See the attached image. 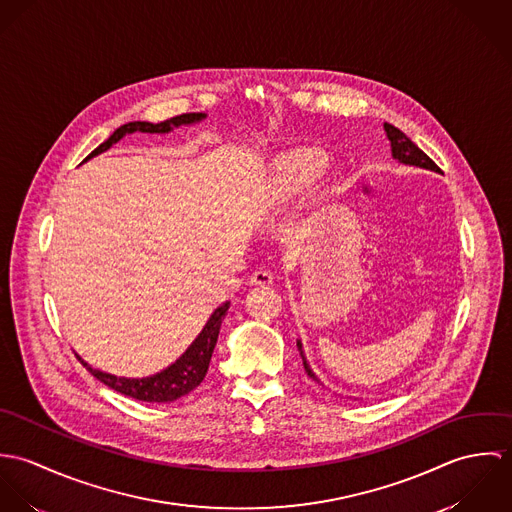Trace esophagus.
Here are the masks:
<instances>
[{"mask_svg":"<svg viewBox=\"0 0 512 512\" xmlns=\"http://www.w3.org/2000/svg\"><path fill=\"white\" fill-rule=\"evenodd\" d=\"M274 282V276L266 270H256L252 276H250V284L252 286H270Z\"/></svg>","mask_w":512,"mask_h":512,"instance_id":"34e87169","label":"esophagus"}]
</instances>
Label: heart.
Returning <instances> with one entry per match:
<instances>
[{"label":"heart","instance_id":"obj_1","mask_svg":"<svg viewBox=\"0 0 512 512\" xmlns=\"http://www.w3.org/2000/svg\"><path fill=\"white\" fill-rule=\"evenodd\" d=\"M313 175H315L313 163H309L305 159H297V161H292L282 167V171L278 175V189L284 195H292L303 185H307Z\"/></svg>","mask_w":512,"mask_h":512}]
</instances>
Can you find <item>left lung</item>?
I'll return each instance as SVG.
<instances>
[{
  "label": "left lung",
  "mask_w": 512,
  "mask_h": 512,
  "mask_svg": "<svg viewBox=\"0 0 512 512\" xmlns=\"http://www.w3.org/2000/svg\"><path fill=\"white\" fill-rule=\"evenodd\" d=\"M384 130H386V136L392 144V155L394 159H398L400 163H406V165H416V167H424V169H432V171H439L438 165L434 163V159H430L420 147L416 146L404 132H400L398 128H394L392 124H384ZM297 349H299V355L303 359V368L307 372V376H311L315 382L317 376L311 372V368L307 365L305 357H303V351H301V343H297Z\"/></svg>",
  "instance_id": "1"
}]
</instances>
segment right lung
<instances>
[{
	"instance_id": "1",
	"label": "right lung",
	"mask_w": 512,
	"mask_h": 512,
	"mask_svg": "<svg viewBox=\"0 0 512 512\" xmlns=\"http://www.w3.org/2000/svg\"><path fill=\"white\" fill-rule=\"evenodd\" d=\"M201 118H205V114L201 112H189V114H181V116H173L169 120H163L159 124H151V122H130L120 126L104 144L96 147L86 159H90L92 155H98L102 151H106L112 144H116L118 140H122L126 134L132 132H149V134H163L169 132L173 126H181V124H193L199 122ZM228 311V303H222L219 309L211 315V319L207 321L205 329L199 333V337L193 341V345L173 363L167 366L165 370L147 376V378H120L96 368L88 370L92 372L94 378H98L100 382H104L106 386H110L112 390L142 400V402H173L185 394H189L191 390H195L203 380L205 374L209 370V363L219 339L220 323L224 319ZM80 361V357H78ZM86 366L84 361H80Z\"/></svg>"
}]
</instances>
